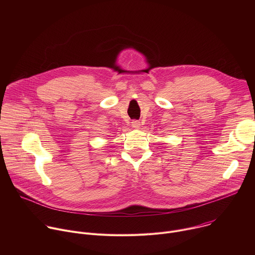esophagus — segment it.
<instances>
[{
	"mask_svg": "<svg viewBox=\"0 0 255 255\" xmlns=\"http://www.w3.org/2000/svg\"><path fill=\"white\" fill-rule=\"evenodd\" d=\"M132 127H133V128H139V127H140V122L137 121V120L133 121V122H132Z\"/></svg>",
	"mask_w": 255,
	"mask_h": 255,
	"instance_id": "34e87169",
	"label": "esophagus"
}]
</instances>
